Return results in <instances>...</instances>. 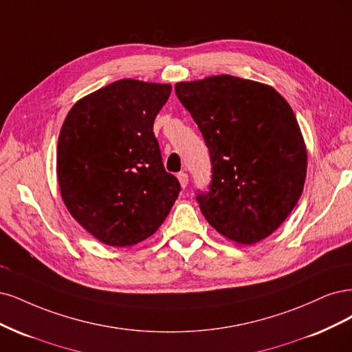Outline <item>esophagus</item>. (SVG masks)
<instances>
[{"label": "esophagus", "instance_id": "34e87169", "mask_svg": "<svg viewBox=\"0 0 352 352\" xmlns=\"http://www.w3.org/2000/svg\"><path fill=\"white\" fill-rule=\"evenodd\" d=\"M177 177H178V181H179L181 187L186 188V187H187V184H188V174L183 171V173H179Z\"/></svg>", "mask_w": 352, "mask_h": 352}]
</instances>
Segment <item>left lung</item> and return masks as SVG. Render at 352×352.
I'll use <instances>...</instances> for the list:
<instances>
[{
  "mask_svg": "<svg viewBox=\"0 0 352 352\" xmlns=\"http://www.w3.org/2000/svg\"><path fill=\"white\" fill-rule=\"evenodd\" d=\"M175 94L210 153L212 183L197 196L201 213L230 241L265 240L296 208L307 175L289 104L269 85L230 74L179 82Z\"/></svg>",
  "mask_w": 352,
  "mask_h": 352,
  "instance_id": "8db88e82",
  "label": "left lung"
}]
</instances>
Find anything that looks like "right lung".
Here are the masks:
<instances>
[{
	"label": "right lung",
	"mask_w": 352,
	"mask_h": 352,
	"mask_svg": "<svg viewBox=\"0 0 352 352\" xmlns=\"http://www.w3.org/2000/svg\"><path fill=\"white\" fill-rule=\"evenodd\" d=\"M171 85L122 78L78 99L56 147L65 208L100 243L129 247L151 236L181 190L153 134Z\"/></svg>",
	"instance_id": "obj_1"
}]
</instances>
